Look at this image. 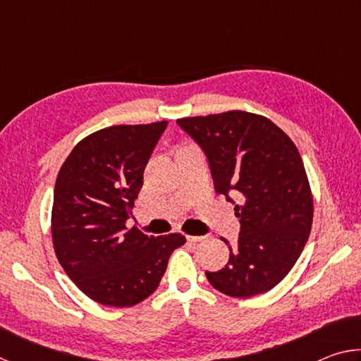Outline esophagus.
<instances>
[{"mask_svg": "<svg viewBox=\"0 0 361 361\" xmlns=\"http://www.w3.org/2000/svg\"><path fill=\"white\" fill-rule=\"evenodd\" d=\"M186 239H188V242L195 243V242H200V240H204L205 237H204V235H186Z\"/></svg>", "mask_w": 361, "mask_h": 361, "instance_id": "34e87169", "label": "esophagus"}]
</instances>
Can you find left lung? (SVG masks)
<instances>
[{"label":"left lung","instance_id":"left-lung-1","mask_svg":"<svg viewBox=\"0 0 361 361\" xmlns=\"http://www.w3.org/2000/svg\"><path fill=\"white\" fill-rule=\"evenodd\" d=\"M204 151L215 192L235 204L237 245L216 272H205L218 291L250 298L282 282L312 228L314 202L301 154L286 133L264 116L247 111L176 121Z\"/></svg>","mask_w":361,"mask_h":361}]
</instances>
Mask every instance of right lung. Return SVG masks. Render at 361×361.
<instances>
[{"label": "right lung", "instance_id": "obj_1", "mask_svg": "<svg viewBox=\"0 0 361 361\" xmlns=\"http://www.w3.org/2000/svg\"><path fill=\"white\" fill-rule=\"evenodd\" d=\"M167 121L113 126L79 142L54 188L52 240L57 259L95 302L130 307L156 291L185 235L127 229L143 172Z\"/></svg>", "mask_w": 361, "mask_h": 361}]
</instances>
